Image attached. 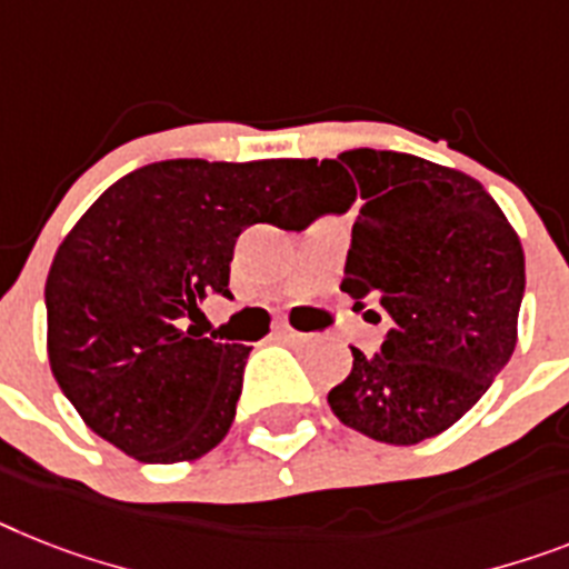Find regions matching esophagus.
I'll list each match as a JSON object with an SVG mask.
<instances>
[{"label": "esophagus", "mask_w": 569, "mask_h": 569, "mask_svg": "<svg viewBox=\"0 0 569 569\" xmlns=\"http://www.w3.org/2000/svg\"><path fill=\"white\" fill-rule=\"evenodd\" d=\"M276 340L288 342V346H296V342L311 340V335H299V331H293L290 326H279V328H276Z\"/></svg>", "instance_id": "obj_1"}]
</instances>
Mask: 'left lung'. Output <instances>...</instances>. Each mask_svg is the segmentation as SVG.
Here are the masks:
<instances>
[{
	"label": "left lung",
	"mask_w": 569,
	"mask_h": 569,
	"mask_svg": "<svg viewBox=\"0 0 569 569\" xmlns=\"http://www.w3.org/2000/svg\"><path fill=\"white\" fill-rule=\"evenodd\" d=\"M322 211L363 200L340 288L387 319L380 351L351 349L328 392L346 427L416 445L459 421L509 363L527 288L515 229L480 182L427 159L358 148L319 162Z\"/></svg>",
	"instance_id": "1"
}]
</instances>
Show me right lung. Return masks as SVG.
<instances>
[{"mask_svg":"<svg viewBox=\"0 0 569 569\" xmlns=\"http://www.w3.org/2000/svg\"><path fill=\"white\" fill-rule=\"evenodd\" d=\"M313 159H162L112 182L60 243L46 279L49 363L89 430L150 465L209 453L229 433L250 346L203 337L252 223L308 227Z\"/></svg>","mask_w":569,"mask_h":569,"instance_id":"right-lung-1","label":"right lung"}]
</instances>
